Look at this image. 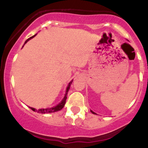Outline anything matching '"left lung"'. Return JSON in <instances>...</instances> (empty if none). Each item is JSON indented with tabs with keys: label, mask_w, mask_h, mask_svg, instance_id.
I'll list each match as a JSON object with an SVG mask.
<instances>
[{
	"label": "left lung",
	"mask_w": 148,
	"mask_h": 148,
	"mask_svg": "<svg viewBox=\"0 0 148 148\" xmlns=\"http://www.w3.org/2000/svg\"><path fill=\"white\" fill-rule=\"evenodd\" d=\"M91 112H92V113H93V114H96V113H95V112H93V111H92V110H91Z\"/></svg>",
	"instance_id": "obj_1"
}]
</instances>
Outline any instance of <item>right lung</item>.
<instances>
[{
  "instance_id": "right-lung-1",
  "label": "right lung",
  "mask_w": 148,
  "mask_h": 148,
  "mask_svg": "<svg viewBox=\"0 0 148 148\" xmlns=\"http://www.w3.org/2000/svg\"><path fill=\"white\" fill-rule=\"evenodd\" d=\"M36 36V34H35L34 36H33L30 37L29 38H28V39L25 41V44H26V43H27V41H29V40H31V38H33L34 36ZM72 82H73V80H71V81L69 83L68 86H67V87H66V93H65L64 97L63 99H62V100L61 101V102H59L56 106H54V107H50V108L39 109V110H36V109H34V108H33V107H29V108H31L33 111L37 112L38 113H41V114H48V113L55 112H57V111H59V110H61L64 107L66 100V98H67V93H68L69 90L70 86H71V84H72Z\"/></svg>"
}]
</instances>
